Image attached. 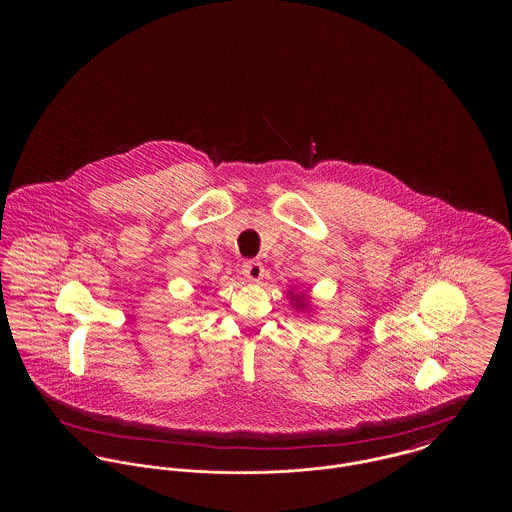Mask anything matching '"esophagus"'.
I'll list each match as a JSON object with an SVG mask.
<instances>
[{"instance_id":"esophagus-1","label":"esophagus","mask_w":512,"mask_h":512,"mask_svg":"<svg viewBox=\"0 0 512 512\" xmlns=\"http://www.w3.org/2000/svg\"><path fill=\"white\" fill-rule=\"evenodd\" d=\"M242 274L249 282H259L265 276V267L261 261H245Z\"/></svg>"}]
</instances>
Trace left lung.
I'll return each mask as SVG.
<instances>
[{
    "label": "left lung",
    "mask_w": 512,
    "mask_h": 512,
    "mask_svg": "<svg viewBox=\"0 0 512 512\" xmlns=\"http://www.w3.org/2000/svg\"><path fill=\"white\" fill-rule=\"evenodd\" d=\"M295 301H297V299H295ZM299 303H301V301H299Z\"/></svg>",
    "instance_id": "1"
}]
</instances>
